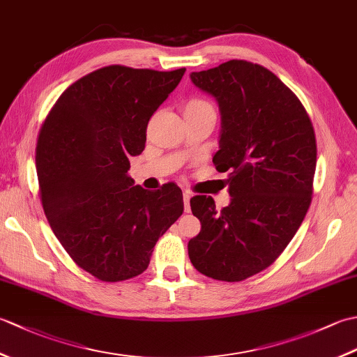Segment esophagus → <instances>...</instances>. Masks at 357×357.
<instances>
[{
    "mask_svg": "<svg viewBox=\"0 0 357 357\" xmlns=\"http://www.w3.org/2000/svg\"><path fill=\"white\" fill-rule=\"evenodd\" d=\"M192 193L188 192V190H185L184 193H183V198H184V210L185 211H190V199H192Z\"/></svg>",
    "mask_w": 357,
    "mask_h": 357,
    "instance_id": "34e87169",
    "label": "esophagus"
}]
</instances>
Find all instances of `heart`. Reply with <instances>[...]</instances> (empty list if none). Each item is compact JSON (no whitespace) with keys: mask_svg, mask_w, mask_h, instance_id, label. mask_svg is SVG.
Returning <instances> with one entry per match:
<instances>
[{"mask_svg":"<svg viewBox=\"0 0 357 357\" xmlns=\"http://www.w3.org/2000/svg\"><path fill=\"white\" fill-rule=\"evenodd\" d=\"M184 110H196V112H201V110H207V112H213V107L204 100H192L185 104V109Z\"/></svg>","mask_w":357,"mask_h":357,"instance_id":"b5f03b06","label":"heart"}]
</instances>
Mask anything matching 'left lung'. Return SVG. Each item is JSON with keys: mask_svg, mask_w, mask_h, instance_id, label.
Instances as JSON below:
<instances>
[{"mask_svg": "<svg viewBox=\"0 0 357 357\" xmlns=\"http://www.w3.org/2000/svg\"><path fill=\"white\" fill-rule=\"evenodd\" d=\"M190 79L221 112L218 172L229 173L230 204L218 210L211 196L190 199L201 221L188 257L202 275L238 282L278 259L312 202L314 130L304 105L275 73L231 59Z\"/></svg>", "mask_w": 357, "mask_h": 357, "instance_id": "obj_1", "label": "left lung"}]
</instances>
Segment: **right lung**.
<instances>
[{"label": "right lung", "instance_id": "right-lung-1", "mask_svg": "<svg viewBox=\"0 0 357 357\" xmlns=\"http://www.w3.org/2000/svg\"><path fill=\"white\" fill-rule=\"evenodd\" d=\"M184 72L102 67L73 82L41 127L36 174L45 218L78 267L100 280L141 275L183 215L176 184L149 192L127 172L146 147L150 116Z\"/></svg>", "mask_w": 357, "mask_h": 357}]
</instances>
